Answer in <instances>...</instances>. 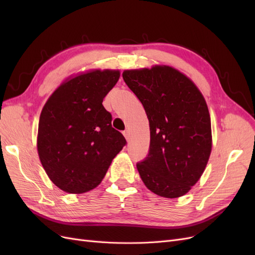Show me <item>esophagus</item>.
Returning a JSON list of instances; mask_svg holds the SVG:
<instances>
[{
    "instance_id": "obj_1",
    "label": "esophagus",
    "mask_w": 255,
    "mask_h": 255,
    "mask_svg": "<svg viewBox=\"0 0 255 255\" xmlns=\"http://www.w3.org/2000/svg\"><path fill=\"white\" fill-rule=\"evenodd\" d=\"M123 135H125L126 139L128 141V140H129V130H128V129H126L125 132H123Z\"/></svg>"
}]
</instances>
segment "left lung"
I'll return each instance as SVG.
<instances>
[{"mask_svg": "<svg viewBox=\"0 0 255 255\" xmlns=\"http://www.w3.org/2000/svg\"><path fill=\"white\" fill-rule=\"evenodd\" d=\"M122 76L149 119V154L137 164L142 182L159 197L186 195L212 152L211 116L203 95L170 66L125 70Z\"/></svg>", "mask_w": 255, "mask_h": 255, "instance_id": "1", "label": "left lung"}]
</instances>
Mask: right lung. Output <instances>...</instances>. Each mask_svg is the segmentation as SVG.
Listing matches in <instances>:
<instances>
[{
    "label": "right lung",
    "mask_w": 255,
    "mask_h": 255,
    "mask_svg": "<svg viewBox=\"0 0 255 255\" xmlns=\"http://www.w3.org/2000/svg\"><path fill=\"white\" fill-rule=\"evenodd\" d=\"M119 70L92 69L70 76L54 90L40 114L37 151L49 179L69 194H84L102 182L127 143L102 104Z\"/></svg>",
    "instance_id": "obj_1"
}]
</instances>
